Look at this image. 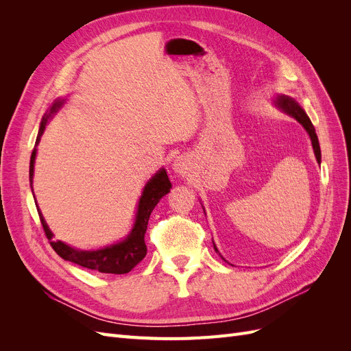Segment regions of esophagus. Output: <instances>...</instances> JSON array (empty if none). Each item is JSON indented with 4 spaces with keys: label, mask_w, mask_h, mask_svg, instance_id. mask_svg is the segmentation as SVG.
<instances>
[{
    "label": "esophagus",
    "mask_w": 351,
    "mask_h": 351,
    "mask_svg": "<svg viewBox=\"0 0 351 351\" xmlns=\"http://www.w3.org/2000/svg\"><path fill=\"white\" fill-rule=\"evenodd\" d=\"M186 169H187V165H186V162H184V159H182V158L176 159V162H174V171L178 173V174H186Z\"/></svg>",
    "instance_id": "obj_1"
}]
</instances>
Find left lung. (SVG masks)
Wrapping results in <instances>:
<instances>
[{
  "instance_id": "8db88e82",
  "label": "left lung",
  "mask_w": 351,
  "mask_h": 351,
  "mask_svg": "<svg viewBox=\"0 0 351 351\" xmlns=\"http://www.w3.org/2000/svg\"><path fill=\"white\" fill-rule=\"evenodd\" d=\"M277 105H278V107H280L282 111H285L287 114H290L291 117H294V119L304 127L306 132L309 133L311 141H312V146H313V151H315V156H316V159H317V162L321 164V147H319V141H317L315 127H313V124H312L309 117H307V114L303 111V108H302L300 105L297 104L293 98L284 97V95H282V97H278V98H277ZM214 247H215V246H214ZM215 250H217V247H215ZM217 252H218V250H217Z\"/></svg>"
}]
</instances>
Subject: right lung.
Segmentation results:
<instances>
[{
    "label": "right lung",
    "instance_id": "obj_1",
    "mask_svg": "<svg viewBox=\"0 0 351 351\" xmlns=\"http://www.w3.org/2000/svg\"><path fill=\"white\" fill-rule=\"evenodd\" d=\"M62 102L57 101L52 105L51 110L48 114L44 115V119L40 121V127H39V133L36 137V143L35 146L39 143L40 136L45 130V125L48 123L49 117L57 112V110L61 107ZM35 156H36V147L32 151V156H30V167H29V180H30V186H32V180H34V165H35ZM173 187L171 182L167 176L165 169H161L158 171L152 180H149L143 189L142 197L139 200V206H137V215H136V222L134 227L130 232V236L127 237L124 241H120L114 244V246L105 247L101 250H92V252H86V250H76L67 244H64L62 241L52 240V232L49 231L47 222L42 217L40 210L38 208V214L42 222V227H44L45 236L49 240V244L57 252L58 256H61L64 261L77 263L83 268L88 269H93L98 272H104V274H127L130 272L137 263H139L145 256H146V244H145V232L147 228V221H149L151 212L154 210V208L158 205L159 199L162 196H165L169 189Z\"/></svg>",
    "mask_w": 351,
    "mask_h": 351
}]
</instances>
